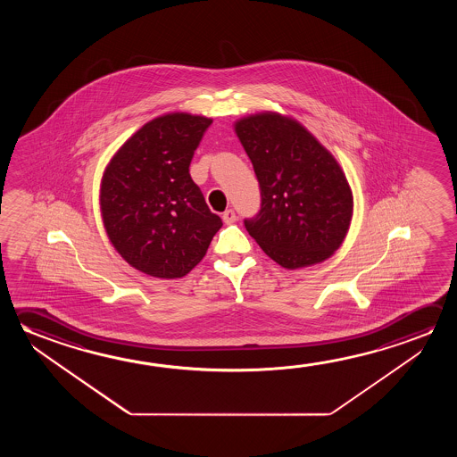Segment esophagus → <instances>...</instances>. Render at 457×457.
I'll return each mask as SVG.
<instances>
[{
  "label": "esophagus",
  "mask_w": 457,
  "mask_h": 457,
  "mask_svg": "<svg viewBox=\"0 0 457 457\" xmlns=\"http://www.w3.org/2000/svg\"><path fill=\"white\" fill-rule=\"evenodd\" d=\"M236 220H237V215H236L234 210L228 209L225 213H223V221H225L226 225H231Z\"/></svg>",
  "instance_id": "1"
}]
</instances>
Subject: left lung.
<instances>
[{"label": "left lung", "instance_id": "1", "mask_svg": "<svg viewBox=\"0 0 457 457\" xmlns=\"http://www.w3.org/2000/svg\"><path fill=\"white\" fill-rule=\"evenodd\" d=\"M253 164L262 209L244 225L287 270L325 262L343 244L353 199L343 169L298 120L258 112L234 124Z\"/></svg>", "mask_w": 457, "mask_h": 457}]
</instances>
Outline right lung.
Instances as JSON below:
<instances>
[{
	"label": "right lung",
	"mask_w": 457,
	"mask_h": 457,
	"mask_svg": "<svg viewBox=\"0 0 457 457\" xmlns=\"http://www.w3.org/2000/svg\"><path fill=\"white\" fill-rule=\"evenodd\" d=\"M210 118L170 112L146 122L106 165L100 210L108 239L148 276L179 278L223 226L189 175Z\"/></svg>",
	"instance_id": "obj_1"
}]
</instances>
